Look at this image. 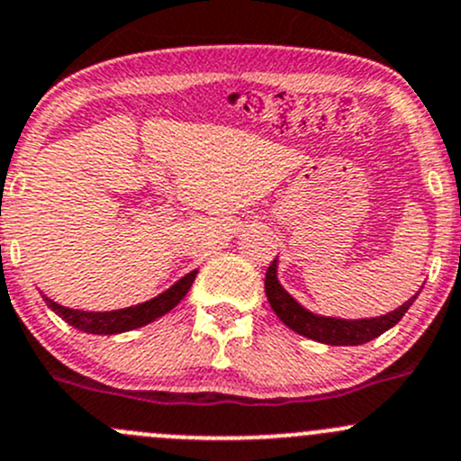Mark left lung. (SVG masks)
I'll return each instance as SVG.
<instances>
[{
	"label": "left lung",
	"instance_id": "obj_1",
	"mask_svg": "<svg viewBox=\"0 0 461 461\" xmlns=\"http://www.w3.org/2000/svg\"><path fill=\"white\" fill-rule=\"evenodd\" d=\"M265 294H267V301L269 305H272L274 314H276L287 328L294 330L296 334H303V337L314 339V341L319 343H328V346H361V343L373 341L379 334H384L385 330L397 325L403 314L408 312L412 301L420 296V292H417L415 296H411L406 303L399 305L397 310H393V312L388 314H381V317H323V314H314L310 312L308 308H303V305L281 285V281H278V260L274 258L272 265L267 267V274H265Z\"/></svg>",
	"mask_w": 461,
	"mask_h": 461
}]
</instances>
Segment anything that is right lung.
Returning a JSON list of instances; mask_svg holds the SVG:
<instances>
[{"label":"right lung","instance_id":"obj_1","mask_svg":"<svg viewBox=\"0 0 461 461\" xmlns=\"http://www.w3.org/2000/svg\"><path fill=\"white\" fill-rule=\"evenodd\" d=\"M198 269L185 274L180 281H176L169 290H165L162 294L153 296L151 301H144V303L131 305V308L122 310H111V312H86V310H73L67 305L55 303L53 299L41 292V299L46 301L50 310H53L58 317H62L68 325L77 328L80 332L86 334H120L129 332V330L142 328V325L153 323L156 319L165 317L169 310H174L180 301L185 299V294L192 287L194 278H196Z\"/></svg>","mask_w":461,"mask_h":461}]
</instances>
